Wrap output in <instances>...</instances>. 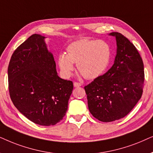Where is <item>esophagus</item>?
<instances>
[{"label": "esophagus", "instance_id": "1", "mask_svg": "<svg viewBox=\"0 0 153 153\" xmlns=\"http://www.w3.org/2000/svg\"><path fill=\"white\" fill-rule=\"evenodd\" d=\"M73 85H74L75 87H79L81 86V84H80V83H79V82H75L74 83H73Z\"/></svg>", "mask_w": 153, "mask_h": 153}]
</instances>
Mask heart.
Returning <instances> with one entry per match:
<instances>
[{
    "label": "heart",
    "instance_id": "heart-1",
    "mask_svg": "<svg viewBox=\"0 0 153 153\" xmlns=\"http://www.w3.org/2000/svg\"><path fill=\"white\" fill-rule=\"evenodd\" d=\"M111 48L102 40L83 38L74 41L66 48V53L59 54L57 63L65 78H69L77 68L87 79H94L105 70L111 58Z\"/></svg>",
    "mask_w": 153,
    "mask_h": 153
}]
</instances>
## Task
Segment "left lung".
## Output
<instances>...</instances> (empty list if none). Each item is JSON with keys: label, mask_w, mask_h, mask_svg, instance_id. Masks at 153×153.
<instances>
[{"label": "left lung", "mask_w": 153, "mask_h": 153, "mask_svg": "<svg viewBox=\"0 0 153 153\" xmlns=\"http://www.w3.org/2000/svg\"><path fill=\"white\" fill-rule=\"evenodd\" d=\"M109 36L115 37L117 43L114 64L85 87L89 112L104 123L129 113L141 98L145 79L143 60L135 46L120 33Z\"/></svg>", "instance_id": "1"}]
</instances>
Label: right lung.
Returning a JSON list of instances; mask_svg holds the SVG:
<instances>
[{"label":"right lung","mask_w":153,"mask_h":153,"mask_svg":"<svg viewBox=\"0 0 153 153\" xmlns=\"http://www.w3.org/2000/svg\"><path fill=\"white\" fill-rule=\"evenodd\" d=\"M45 37L33 34L16 49L7 69L10 98L33 123L54 125L66 115L72 81L59 77Z\"/></svg>","instance_id":"obj_1"}]
</instances>
